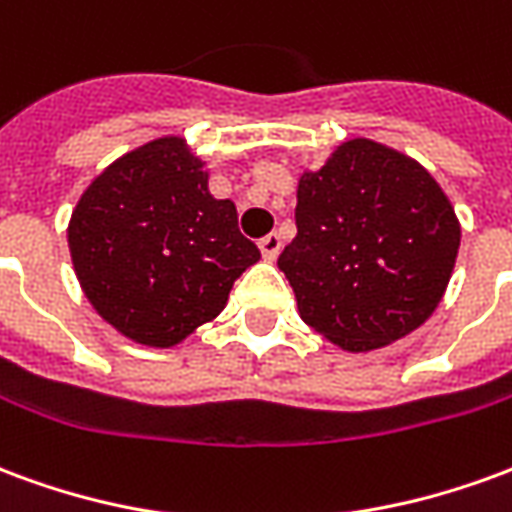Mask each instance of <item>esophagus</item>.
<instances>
[{"instance_id": "1", "label": "esophagus", "mask_w": 512, "mask_h": 512, "mask_svg": "<svg viewBox=\"0 0 512 512\" xmlns=\"http://www.w3.org/2000/svg\"><path fill=\"white\" fill-rule=\"evenodd\" d=\"M279 249H282V238H279L277 233H268L266 238H260V252H263V257H266L268 263L277 260Z\"/></svg>"}]
</instances>
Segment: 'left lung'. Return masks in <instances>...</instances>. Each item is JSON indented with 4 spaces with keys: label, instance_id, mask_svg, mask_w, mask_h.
I'll list each match as a JSON object with an SVG mask.
<instances>
[{
    "label": "left lung",
    "instance_id": "obj_1",
    "mask_svg": "<svg viewBox=\"0 0 512 512\" xmlns=\"http://www.w3.org/2000/svg\"><path fill=\"white\" fill-rule=\"evenodd\" d=\"M296 230L277 266L301 321L351 354L428 321L461 246L455 208L428 169L365 136L301 175Z\"/></svg>",
    "mask_w": 512,
    "mask_h": 512
}]
</instances>
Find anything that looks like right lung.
I'll return each instance as SVG.
<instances>
[{"instance_id": "obj_1", "label": "right lung", "mask_w": 512, "mask_h": 512, "mask_svg": "<svg viewBox=\"0 0 512 512\" xmlns=\"http://www.w3.org/2000/svg\"><path fill=\"white\" fill-rule=\"evenodd\" d=\"M68 246L95 312L150 348H172L213 321L235 279L260 260L183 136L112 161L76 202Z\"/></svg>"}]
</instances>
